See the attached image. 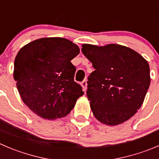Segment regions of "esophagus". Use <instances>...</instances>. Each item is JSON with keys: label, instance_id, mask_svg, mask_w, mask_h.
Wrapping results in <instances>:
<instances>
[{"label": "esophagus", "instance_id": "obj_1", "mask_svg": "<svg viewBox=\"0 0 159 159\" xmlns=\"http://www.w3.org/2000/svg\"><path fill=\"white\" fill-rule=\"evenodd\" d=\"M81 87H82L83 90L86 91V89H87V81H83L81 83Z\"/></svg>", "mask_w": 159, "mask_h": 159}]
</instances>
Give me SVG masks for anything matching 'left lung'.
<instances>
[{
	"label": "left lung",
	"instance_id": "8db88e82",
	"mask_svg": "<svg viewBox=\"0 0 159 159\" xmlns=\"http://www.w3.org/2000/svg\"><path fill=\"white\" fill-rule=\"evenodd\" d=\"M83 54L95 69L89 77L87 96L99 122L116 126L131 118L144 102L151 82L148 61L119 44H82Z\"/></svg>",
	"mask_w": 159,
	"mask_h": 159
}]
</instances>
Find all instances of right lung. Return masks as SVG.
Wrapping results in <instances>:
<instances>
[{"label": "right lung", "mask_w": 159, "mask_h": 159, "mask_svg": "<svg viewBox=\"0 0 159 159\" xmlns=\"http://www.w3.org/2000/svg\"><path fill=\"white\" fill-rule=\"evenodd\" d=\"M67 39L47 37L20 49L14 64V79L23 102L39 116L56 120L70 113L84 95L74 81L76 67L70 61L79 54Z\"/></svg>", "instance_id": "1"}]
</instances>
